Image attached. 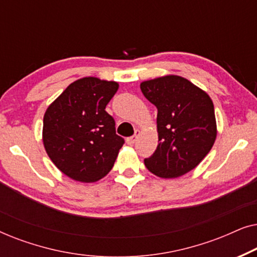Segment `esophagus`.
<instances>
[{
	"mask_svg": "<svg viewBox=\"0 0 257 257\" xmlns=\"http://www.w3.org/2000/svg\"><path fill=\"white\" fill-rule=\"evenodd\" d=\"M139 135H140V131H139V130H136V133H135V135H133L132 137H130V138L126 139V142H127L128 145H133V144H135V143L137 142V139H138Z\"/></svg>",
	"mask_w": 257,
	"mask_h": 257,
	"instance_id": "34e87169",
	"label": "esophagus"
}]
</instances>
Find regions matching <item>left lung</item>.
<instances>
[{
	"instance_id": "obj_1",
	"label": "left lung",
	"mask_w": 257,
	"mask_h": 257,
	"mask_svg": "<svg viewBox=\"0 0 257 257\" xmlns=\"http://www.w3.org/2000/svg\"><path fill=\"white\" fill-rule=\"evenodd\" d=\"M140 89L158 108V146L144 160L159 178L181 177L201 163L216 139V120L210 97L188 79L168 75L145 80Z\"/></svg>"
}]
</instances>
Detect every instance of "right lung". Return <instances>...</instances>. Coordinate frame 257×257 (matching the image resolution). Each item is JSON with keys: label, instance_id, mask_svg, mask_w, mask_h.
<instances>
[{"label": "right lung", "instance_id": "add662e5", "mask_svg": "<svg viewBox=\"0 0 257 257\" xmlns=\"http://www.w3.org/2000/svg\"><path fill=\"white\" fill-rule=\"evenodd\" d=\"M117 82L84 77L70 84L49 105L43 118V144L62 173L94 182L113 167L124 139L115 135L114 119L105 107Z\"/></svg>", "mask_w": 257, "mask_h": 257}]
</instances>
